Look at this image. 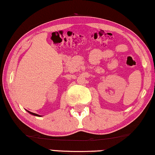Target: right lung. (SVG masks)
Returning a JSON list of instances; mask_svg holds the SVG:
<instances>
[{"mask_svg":"<svg viewBox=\"0 0 155 155\" xmlns=\"http://www.w3.org/2000/svg\"><path fill=\"white\" fill-rule=\"evenodd\" d=\"M29 112V114H32V115H35V116H40L39 115H38V114H35V113H32V112H30V111H27Z\"/></svg>","mask_w":155,"mask_h":155,"instance_id":"obj_1","label":"right lung"}]
</instances>
